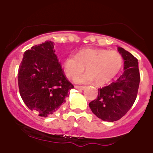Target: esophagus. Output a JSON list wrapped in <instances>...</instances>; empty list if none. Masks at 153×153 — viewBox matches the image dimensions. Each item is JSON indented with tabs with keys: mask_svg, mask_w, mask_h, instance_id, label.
Segmentation results:
<instances>
[{
	"mask_svg": "<svg viewBox=\"0 0 153 153\" xmlns=\"http://www.w3.org/2000/svg\"><path fill=\"white\" fill-rule=\"evenodd\" d=\"M75 89H79V90H84V89H85V86H75Z\"/></svg>",
	"mask_w": 153,
	"mask_h": 153,
	"instance_id": "34e87169",
	"label": "esophagus"
}]
</instances>
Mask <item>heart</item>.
<instances>
[{
	"instance_id": "obj_1",
	"label": "heart",
	"mask_w": 153,
	"mask_h": 153,
	"mask_svg": "<svg viewBox=\"0 0 153 153\" xmlns=\"http://www.w3.org/2000/svg\"><path fill=\"white\" fill-rule=\"evenodd\" d=\"M63 65L66 75L70 78H76L86 67L87 72L78 77L75 81L88 84L95 81L101 85L116 76L122 67L123 58L117 51L87 48L80 50L76 56L68 55Z\"/></svg>"
}]
</instances>
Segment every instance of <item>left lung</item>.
<instances>
[{"instance_id":"left-lung-1","label":"left lung","mask_w":153,"mask_h":153,"mask_svg":"<svg viewBox=\"0 0 153 153\" xmlns=\"http://www.w3.org/2000/svg\"><path fill=\"white\" fill-rule=\"evenodd\" d=\"M118 51L124 59V72L115 82L98 89L97 98L89 104L98 118L109 122L121 119L132 107L140 83L138 59L122 47Z\"/></svg>"}]
</instances>
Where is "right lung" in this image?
<instances>
[{
  "instance_id": "add662e5",
  "label": "right lung",
  "mask_w": 153,
  "mask_h": 153,
  "mask_svg": "<svg viewBox=\"0 0 153 153\" xmlns=\"http://www.w3.org/2000/svg\"><path fill=\"white\" fill-rule=\"evenodd\" d=\"M54 45L46 41L27 50L18 69V86L24 104L44 118L66 102L68 92L74 88L64 75Z\"/></svg>"
}]
</instances>
